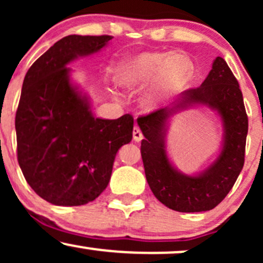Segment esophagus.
Returning <instances> with one entry per match:
<instances>
[{
  "label": "esophagus",
  "instance_id": "obj_1",
  "mask_svg": "<svg viewBox=\"0 0 263 263\" xmlns=\"http://www.w3.org/2000/svg\"><path fill=\"white\" fill-rule=\"evenodd\" d=\"M132 135H134V140L136 142H140L142 138H143V135H142L141 129L137 127V126H135L134 127V132H132Z\"/></svg>",
  "mask_w": 263,
  "mask_h": 263
}]
</instances>
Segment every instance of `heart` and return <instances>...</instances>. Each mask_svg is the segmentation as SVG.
Segmentation results:
<instances>
[{
	"mask_svg": "<svg viewBox=\"0 0 263 263\" xmlns=\"http://www.w3.org/2000/svg\"><path fill=\"white\" fill-rule=\"evenodd\" d=\"M194 75V64L182 53L144 52L126 60L120 68V84L127 90L151 85L144 98L147 110H155L185 89Z\"/></svg>",
	"mask_w": 263,
	"mask_h": 263,
	"instance_id": "heart-1",
	"label": "heart"
}]
</instances>
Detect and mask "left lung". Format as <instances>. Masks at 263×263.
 <instances>
[{"label": "left lung", "mask_w": 263, "mask_h": 263, "mask_svg": "<svg viewBox=\"0 0 263 263\" xmlns=\"http://www.w3.org/2000/svg\"><path fill=\"white\" fill-rule=\"evenodd\" d=\"M204 104L218 111L224 126L222 152L206 170L186 176L171 164L165 151L169 119L178 110ZM144 140L141 155L147 182L155 197L172 210L199 213L214 209L228 195L245 162L249 120L236 78L221 57L199 87L180 93L171 106L137 119Z\"/></svg>", "instance_id": "1"}]
</instances>
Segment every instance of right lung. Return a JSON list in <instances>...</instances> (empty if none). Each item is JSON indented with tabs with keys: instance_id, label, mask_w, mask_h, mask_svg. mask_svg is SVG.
<instances>
[{
	"instance_id": "add662e5",
	"label": "right lung",
	"mask_w": 263,
	"mask_h": 263,
	"mask_svg": "<svg viewBox=\"0 0 263 263\" xmlns=\"http://www.w3.org/2000/svg\"><path fill=\"white\" fill-rule=\"evenodd\" d=\"M111 35H68L33 63L16 112L17 158L27 183L44 200L78 206L110 182L117 151L132 140L134 117H95L68 64L98 53Z\"/></svg>"
}]
</instances>
